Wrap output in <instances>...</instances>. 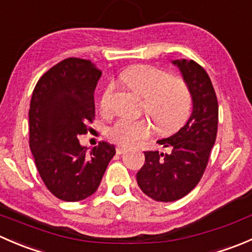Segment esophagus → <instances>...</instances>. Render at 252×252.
Segmentation results:
<instances>
[{"label":"esophagus","instance_id":"obj_1","mask_svg":"<svg viewBox=\"0 0 252 252\" xmlns=\"http://www.w3.org/2000/svg\"><path fill=\"white\" fill-rule=\"evenodd\" d=\"M116 151H117V154H118V155H122V154H124V152L126 151V147L118 145V146H117V149H116Z\"/></svg>","mask_w":252,"mask_h":252}]
</instances>
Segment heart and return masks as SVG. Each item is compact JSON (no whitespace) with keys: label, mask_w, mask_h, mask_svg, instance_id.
I'll use <instances>...</instances> for the list:
<instances>
[{"label":"heart","mask_w":252,"mask_h":252,"mask_svg":"<svg viewBox=\"0 0 252 252\" xmlns=\"http://www.w3.org/2000/svg\"><path fill=\"white\" fill-rule=\"evenodd\" d=\"M123 83L144 96V110L161 130L169 131L185 123L191 111V94L184 80L169 77L158 68L146 64L129 67L119 77ZM114 84H108L100 100L103 112L111 110ZM152 133L147 119H117L108 128L112 141L123 146H134Z\"/></svg>","instance_id":"1"}]
</instances>
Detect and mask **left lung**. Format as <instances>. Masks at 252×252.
I'll use <instances>...</instances> for the list:
<instances>
[{
  "label": "left lung",
  "mask_w": 252,
  "mask_h": 252,
  "mask_svg": "<svg viewBox=\"0 0 252 252\" xmlns=\"http://www.w3.org/2000/svg\"><path fill=\"white\" fill-rule=\"evenodd\" d=\"M192 98V111L184 126L159 145L171 152H145V163L136 173L144 194L161 202L182 199L204 174L218 126V102L211 79L194 61L174 60Z\"/></svg>",
  "instance_id": "8db88e82"
}]
</instances>
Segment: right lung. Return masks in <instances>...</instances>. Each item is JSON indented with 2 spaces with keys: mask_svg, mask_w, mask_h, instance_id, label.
Here are the masks:
<instances>
[{
  "mask_svg": "<svg viewBox=\"0 0 252 252\" xmlns=\"http://www.w3.org/2000/svg\"><path fill=\"white\" fill-rule=\"evenodd\" d=\"M101 72L80 58H67L47 70L32 91L29 145L47 189L63 201H80L97 190L114 145L90 149L78 136L95 117V93Z\"/></svg>",
  "mask_w": 252,
  "mask_h": 252,
  "instance_id": "add662e5",
  "label": "right lung"
}]
</instances>
